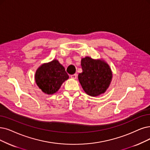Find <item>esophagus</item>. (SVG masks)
<instances>
[{"label": "esophagus", "instance_id": "esophagus-1", "mask_svg": "<svg viewBox=\"0 0 150 150\" xmlns=\"http://www.w3.org/2000/svg\"><path fill=\"white\" fill-rule=\"evenodd\" d=\"M71 78L73 79H76L77 78V75L76 74H73V75H71Z\"/></svg>", "mask_w": 150, "mask_h": 150}]
</instances>
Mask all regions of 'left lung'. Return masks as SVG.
<instances>
[{"label":"left lung","mask_w":150,"mask_h":150,"mask_svg":"<svg viewBox=\"0 0 150 150\" xmlns=\"http://www.w3.org/2000/svg\"><path fill=\"white\" fill-rule=\"evenodd\" d=\"M82 72L78 79L84 92L91 97H97L104 93L110 87L112 73L104 59H93L86 57L81 59Z\"/></svg>","instance_id":"left-lung-1"}]
</instances>
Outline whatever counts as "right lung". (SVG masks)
Instances as JSON below:
<instances>
[{
    "instance_id": "add662e5",
    "label": "right lung",
    "mask_w": 150,
    "mask_h": 150,
    "mask_svg": "<svg viewBox=\"0 0 150 150\" xmlns=\"http://www.w3.org/2000/svg\"><path fill=\"white\" fill-rule=\"evenodd\" d=\"M69 79L64 68L57 59L41 64L35 73V81L44 93L52 95L58 91L62 83Z\"/></svg>"
}]
</instances>
